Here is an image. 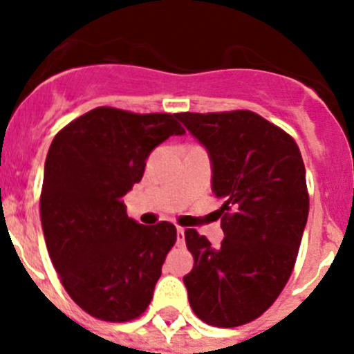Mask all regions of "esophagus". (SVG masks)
Wrapping results in <instances>:
<instances>
[{"mask_svg": "<svg viewBox=\"0 0 354 354\" xmlns=\"http://www.w3.org/2000/svg\"><path fill=\"white\" fill-rule=\"evenodd\" d=\"M177 245L183 246L184 245V228L177 227Z\"/></svg>", "mask_w": 354, "mask_h": 354, "instance_id": "34e87169", "label": "esophagus"}]
</instances>
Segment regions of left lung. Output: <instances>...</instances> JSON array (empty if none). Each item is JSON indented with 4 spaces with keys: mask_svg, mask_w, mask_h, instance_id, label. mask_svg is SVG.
Here are the masks:
<instances>
[{
    "mask_svg": "<svg viewBox=\"0 0 354 354\" xmlns=\"http://www.w3.org/2000/svg\"><path fill=\"white\" fill-rule=\"evenodd\" d=\"M212 161V192L221 198L225 239L212 248L186 228L195 259L184 277L187 299L211 326L255 321L280 296L296 264L308 218L301 152L289 133L250 109L177 113Z\"/></svg>",
    "mask_w": 354,
    "mask_h": 354,
    "instance_id": "8db88e82",
    "label": "left lung"
}]
</instances>
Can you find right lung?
Returning <instances> with one entry per match:
<instances>
[{
	"label": "right lung",
	"mask_w": 354,
	"mask_h": 354,
	"mask_svg": "<svg viewBox=\"0 0 354 354\" xmlns=\"http://www.w3.org/2000/svg\"><path fill=\"white\" fill-rule=\"evenodd\" d=\"M175 117L101 106L68 122L49 147L40 192L44 239L64 289L92 317H140L177 241L170 221L140 225L122 202L142 180L152 149L184 134Z\"/></svg>",
	"instance_id": "obj_1"
}]
</instances>
